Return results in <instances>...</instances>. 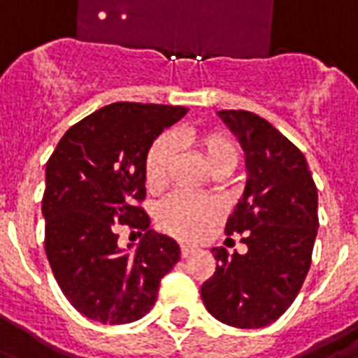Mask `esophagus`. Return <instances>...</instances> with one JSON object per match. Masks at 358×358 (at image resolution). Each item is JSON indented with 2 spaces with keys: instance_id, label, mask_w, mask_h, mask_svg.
<instances>
[{
  "instance_id": "34e87169",
  "label": "esophagus",
  "mask_w": 358,
  "mask_h": 358,
  "mask_svg": "<svg viewBox=\"0 0 358 358\" xmlns=\"http://www.w3.org/2000/svg\"><path fill=\"white\" fill-rule=\"evenodd\" d=\"M192 253H194V248H189V245H182V248H180V255L184 257V259L192 255Z\"/></svg>"
}]
</instances>
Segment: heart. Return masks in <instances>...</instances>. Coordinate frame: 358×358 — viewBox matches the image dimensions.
I'll use <instances>...</instances> for the list:
<instances>
[{"label": "heart", "instance_id": "obj_1", "mask_svg": "<svg viewBox=\"0 0 358 358\" xmlns=\"http://www.w3.org/2000/svg\"><path fill=\"white\" fill-rule=\"evenodd\" d=\"M203 163L215 174L232 171L240 159V145L224 130H201L187 136ZM174 143L169 136L157 138L145 155V182L151 192H161L171 178ZM222 205L213 197L172 195L157 209V226L172 238L195 241L209 232L210 226L222 218Z\"/></svg>", "mask_w": 358, "mask_h": 358}]
</instances>
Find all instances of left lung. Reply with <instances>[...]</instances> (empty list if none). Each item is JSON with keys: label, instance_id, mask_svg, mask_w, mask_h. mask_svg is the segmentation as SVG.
<instances>
[{"label": "left lung", "instance_id": "1", "mask_svg": "<svg viewBox=\"0 0 358 358\" xmlns=\"http://www.w3.org/2000/svg\"><path fill=\"white\" fill-rule=\"evenodd\" d=\"M245 151L248 184L226 222L248 253L213 248L215 274L201 285L210 315L234 328H263L289 308L310 268L318 192L305 155L251 110H218Z\"/></svg>", "mask_w": 358, "mask_h": 358}]
</instances>
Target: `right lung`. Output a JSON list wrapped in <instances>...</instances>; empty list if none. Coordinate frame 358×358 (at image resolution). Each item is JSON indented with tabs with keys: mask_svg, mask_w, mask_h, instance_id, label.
Returning <instances> with one entry per match:
<instances>
[{
	"mask_svg": "<svg viewBox=\"0 0 358 358\" xmlns=\"http://www.w3.org/2000/svg\"><path fill=\"white\" fill-rule=\"evenodd\" d=\"M186 113L178 105L110 103L71 126L48 161L45 255L69 303L95 322L141 318L180 261L178 243L149 230L141 201L148 149ZM117 224L144 232L132 254L116 245Z\"/></svg>",
	"mask_w": 358,
	"mask_h": 358,
	"instance_id": "1",
	"label": "right lung"
}]
</instances>
